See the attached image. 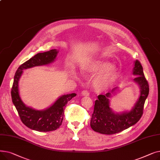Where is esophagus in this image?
Instances as JSON below:
<instances>
[{
	"label": "esophagus",
	"mask_w": 160,
	"mask_h": 160,
	"mask_svg": "<svg viewBox=\"0 0 160 160\" xmlns=\"http://www.w3.org/2000/svg\"><path fill=\"white\" fill-rule=\"evenodd\" d=\"M82 96H89V91H88L87 90H83L82 92Z\"/></svg>",
	"instance_id": "1"
}]
</instances>
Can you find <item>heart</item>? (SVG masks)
I'll return each instance as SVG.
<instances>
[{
    "label": "heart",
    "mask_w": 160,
    "mask_h": 160,
    "mask_svg": "<svg viewBox=\"0 0 160 160\" xmlns=\"http://www.w3.org/2000/svg\"><path fill=\"white\" fill-rule=\"evenodd\" d=\"M91 70L94 72H104L95 80L94 87L98 91H104L111 87L115 81L117 72L114 67H112L110 63L98 61Z\"/></svg>",
    "instance_id": "1"
}]
</instances>
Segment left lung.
<instances>
[{"label":"left lung","instance_id":"8db88e82","mask_svg":"<svg viewBox=\"0 0 160 160\" xmlns=\"http://www.w3.org/2000/svg\"><path fill=\"white\" fill-rule=\"evenodd\" d=\"M133 74L136 76L133 81L140 88L138 101L130 111L115 113L110 108V98L117 88L105 95H99L98 99L95 100L94 112L90 121L91 127L95 132L106 135L117 133L136 124L141 119L145 100L148 95L149 86L145 77L142 67L138 60L134 62Z\"/></svg>","mask_w":160,"mask_h":160}]
</instances>
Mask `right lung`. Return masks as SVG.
Segmentation results:
<instances>
[{"label": "right lung", "mask_w": 160, "mask_h": 160, "mask_svg": "<svg viewBox=\"0 0 160 160\" xmlns=\"http://www.w3.org/2000/svg\"><path fill=\"white\" fill-rule=\"evenodd\" d=\"M58 50L38 53L21 65L17 70L11 91L12 102L19 113L22 123L32 130L38 132H50L58 129L63 119L64 109L68 101L77 95L76 93L63 95L49 108L43 110H36L25 105L19 93V81L23 70L36 66H41L52 63L57 56Z\"/></svg>", "instance_id": "1"}]
</instances>
